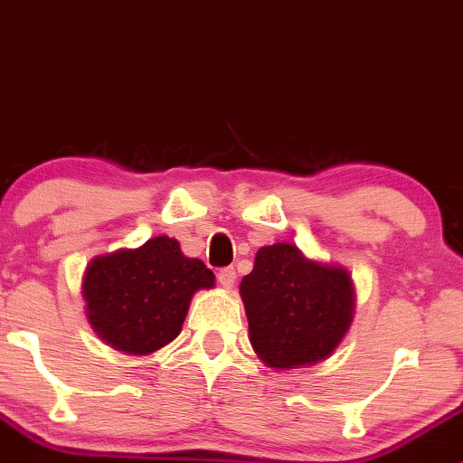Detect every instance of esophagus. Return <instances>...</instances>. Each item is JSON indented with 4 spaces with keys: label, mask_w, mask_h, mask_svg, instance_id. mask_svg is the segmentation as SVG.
Instances as JSON below:
<instances>
[{
    "label": "esophagus",
    "mask_w": 463,
    "mask_h": 463,
    "mask_svg": "<svg viewBox=\"0 0 463 463\" xmlns=\"http://www.w3.org/2000/svg\"><path fill=\"white\" fill-rule=\"evenodd\" d=\"M217 278H219V282H222V287L231 289V287L235 285L237 273H235V269H232V267H226V269H222V271H219Z\"/></svg>",
    "instance_id": "1"
}]
</instances>
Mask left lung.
<instances>
[{"label":"left lung","mask_w":463,"mask_h":463,"mask_svg":"<svg viewBox=\"0 0 463 463\" xmlns=\"http://www.w3.org/2000/svg\"><path fill=\"white\" fill-rule=\"evenodd\" d=\"M240 296L255 355L276 371L327 360L351 330L355 287L341 264L312 260L289 241L262 246Z\"/></svg>","instance_id":"8db88e82"}]
</instances>
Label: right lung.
Segmentation results:
<instances>
[{"label":"right lung","mask_w":463,"mask_h":463,"mask_svg":"<svg viewBox=\"0 0 463 463\" xmlns=\"http://www.w3.org/2000/svg\"><path fill=\"white\" fill-rule=\"evenodd\" d=\"M213 287L214 273L201 260L158 235L90 260L80 294L99 339L127 355H151L181 335L192 296Z\"/></svg>","instance_id":"add662e5"}]
</instances>
